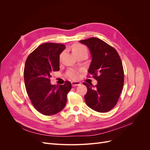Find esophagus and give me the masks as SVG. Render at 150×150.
<instances>
[{"label": "esophagus", "instance_id": "34e87169", "mask_svg": "<svg viewBox=\"0 0 150 150\" xmlns=\"http://www.w3.org/2000/svg\"><path fill=\"white\" fill-rule=\"evenodd\" d=\"M71 84L72 86H79L81 84V83L79 82V81H72Z\"/></svg>", "mask_w": 150, "mask_h": 150}]
</instances>
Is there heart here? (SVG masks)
Instances as JSON below:
<instances>
[{"label":"heart","instance_id":"heart-1","mask_svg":"<svg viewBox=\"0 0 150 150\" xmlns=\"http://www.w3.org/2000/svg\"><path fill=\"white\" fill-rule=\"evenodd\" d=\"M72 52L76 56L81 52H87V49L86 48L85 46H83V45L81 44H75L72 47ZM62 54L61 55V57H62ZM67 76L72 79H76L78 77V73L76 71H71L67 72Z\"/></svg>","mask_w":150,"mask_h":150}]
</instances>
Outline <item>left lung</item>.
<instances>
[{
	"label": "left lung",
	"instance_id": "obj_1",
	"mask_svg": "<svg viewBox=\"0 0 150 150\" xmlns=\"http://www.w3.org/2000/svg\"><path fill=\"white\" fill-rule=\"evenodd\" d=\"M89 49L92 60L88 72L98 81L94 86L83 83L88 88L84 96L92 110L106 112L115 106L123 87L124 71L122 62L115 49L96 38L79 40Z\"/></svg>",
	"mask_w": 150,
	"mask_h": 150
}]
</instances>
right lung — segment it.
Segmentation results:
<instances>
[{
	"instance_id": "right-lung-1",
	"label": "right lung",
	"mask_w": 150,
	"mask_h": 150,
	"mask_svg": "<svg viewBox=\"0 0 150 150\" xmlns=\"http://www.w3.org/2000/svg\"><path fill=\"white\" fill-rule=\"evenodd\" d=\"M65 48L64 44L44 43L25 62L24 78L27 93L34 107L44 115H55L63 110L72 88L69 81L52 85L49 79L53 71H59V55Z\"/></svg>"
}]
</instances>
